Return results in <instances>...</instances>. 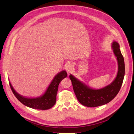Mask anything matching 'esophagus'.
Listing matches in <instances>:
<instances>
[{
  "mask_svg": "<svg viewBox=\"0 0 134 134\" xmlns=\"http://www.w3.org/2000/svg\"><path fill=\"white\" fill-rule=\"evenodd\" d=\"M65 69L66 71L68 73H69V72H70L72 70V69H73V65H72V64L71 63H68L66 65Z\"/></svg>",
  "mask_w": 134,
  "mask_h": 134,
  "instance_id": "obj_1",
  "label": "esophagus"
}]
</instances>
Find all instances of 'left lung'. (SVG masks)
<instances>
[{
    "label": "left lung",
    "instance_id": "left-lung-1",
    "mask_svg": "<svg viewBox=\"0 0 134 134\" xmlns=\"http://www.w3.org/2000/svg\"><path fill=\"white\" fill-rule=\"evenodd\" d=\"M112 47L118 62V72L115 79L108 86L94 90L70 75L72 88L79 102L83 106L95 107L107 104L118 94L122 86L125 75V63L121 54L119 44L116 41L112 43Z\"/></svg>",
    "mask_w": 134,
    "mask_h": 134
}]
</instances>
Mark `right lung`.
<instances>
[{
  "mask_svg": "<svg viewBox=\"0 0 134 134\" xmlns=\"http://www.w3.org/2000/svg\"><path fill=\"white\" fill-rule=\"evenodd\" d=\"M66 76L67 72L65 70L59 72L52 80L44 94L41 97L35 98H28L21 96L15 92L10 82L9 85L14 95L22 104L34 109L44 110L51 108L55 104L59 84Z\"/></svg>",
  "mask_w": 134,
  "mask_h": 134,
  "instance_id": "1",
  "label": "right lung"
}]
</instances>
